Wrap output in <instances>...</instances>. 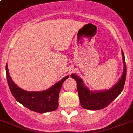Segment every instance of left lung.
<instances>
[{
    "label": "left lung",
    "mask_w": 133,
    "mask_h": 133,
    "mask_svg": "<svg viewBox=\"0 0 133 133\" xmlns=\"http://www.w3.org/2000/svg\"><path fill=\"white\" fill-rule=\"evenodd\" d=\"M123 63V71L120 79L113 87L104 91H90L85 86L82 78L76 74H71V77L75 80L81 106L89 110H99L106 107L116 99L123 91L126 77V65L123 51L121 50Z\"/></svg>",
    "instance_id": "1"
}]
</instances>
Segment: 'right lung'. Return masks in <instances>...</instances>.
<instances>
[{
	"label": "right lung",
	"mask_w": 133,
	"mask_h": 133,
	"mask_svg": "<svg viewBox=\"0 0 133 133\" xmlns=\"http://www.w3.org/2000/svg\"><path fill=\"white\" fill-rule=\"evenodd\" d=\"M6 75L10 90L14 98L24 107L37 112L46 113L54 111L58 107V98L61 88L69 75L65 77L46 90L42 91H27L15 84L10 77L8 65H6Z\"/></svg>",
	"instance_id": "add662e5"
}]
</instances>
